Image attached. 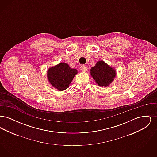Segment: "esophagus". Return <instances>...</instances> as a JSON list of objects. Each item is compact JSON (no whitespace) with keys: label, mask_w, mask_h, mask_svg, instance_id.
Segmentation results:
<instances>
[{"label":"esophagus","mask_w":157,"mask_h":157,"mask_svg":"<svg viewBox=\"0 0 157 157\" xmlns=\"http://www.w3.org/2000/svg\"><path fill=\"white\" fill-rule=\"evenodd\" d=\"M81 69L82 70V71H86L88 70V67H87L86 65H82L81 66Z\"/></svg>","instance_id":"34e87169"}]
</instances>
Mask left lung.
<instances>
[{
	"label": "left lung",
	"instance_id": "obj_1",
	"mask_svg": "<svg viewBox=\"0 0 157 157\" xmlns=\"http://www.w3.org/2000/svg\"><path fill=\"white\" fill-rule=\"evenodd\" d=\"M90 75L99 86H109L114 80L117 73L115 68L104 60H99L90 68Z\"/></svg>",
	"mask_w": 157,
	"mask_h": 157
}]
</instances>
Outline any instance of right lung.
<instances>
[{
	"label": "right lung",
	"mask_w": 157,
	"mask_h": 157,
	"mask_svg": "<svg viewBox=\"0 0 157 157\" xmlns=\"http://www.w3.org/2000/svg\"><path fill=\"white\" fill-rule=\"evenodd\" d=\"M78 74L76 69H72L65 62H60L50 67L47 71V78L53 88L62 91L67 90Z\"/></svg>",
	"instance_id": "obj_1"
}]
</instances>
